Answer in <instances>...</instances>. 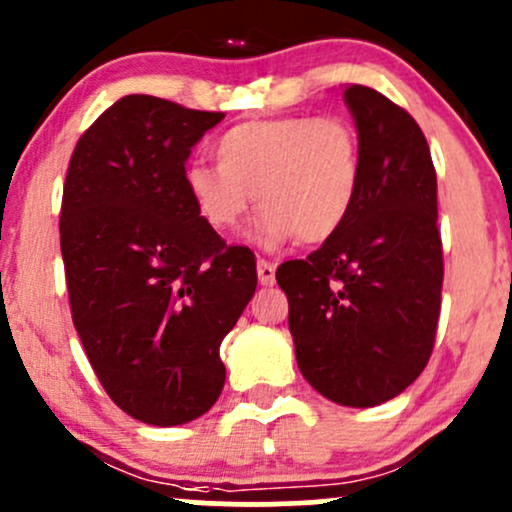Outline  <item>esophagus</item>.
<instances>
[{
    "label": "esophagus",
    "instance_id": "obj_1",
    "mask_svg": "<svg viewBox=\"0 0 512 512\" xmlns=\"http://www.w3.org/2000/svg\"><path fill=\"white\" fill-rule=\"evenodd\" d=\"M256 271H258V283H261V285L268 287V285L275 283V263L266 261V258H258Z\"/></svg>",
    "mask_w": 512,
    "mask_h": 512
}]
</instances>
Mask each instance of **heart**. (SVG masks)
Instances as JSON below:
<instances>
[{
  "instance_id": "1",
  "label": "heart",
  "mask_w": 512,
  "mask_h": 512,
  "mask_svg": "<svg viewBox=\"0 0 512 512\" xmlns=\"http://www.w3.org/2000/svg\"><path fill=\"white\" fill-rule=\"evenodd\" d=\"M217 166L193 162L183 188L212 232H237L251 205L263 208L256 241L324 244L341 232L363 191L360 132L346 118L246 120L215 142Z\"/></svg>"
}]
</instances>
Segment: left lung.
Returning a JSON list of instances; mask_svg holds the SVG:
<instances>
[{
	"label": "left lung",
	"mask_w": 512,
	"mask_h": 512,
	"mask_svg": "<svg viewBox=\"0 0 512 512\" xmlns=\"http://www.w3.org/2000/svg\"><path fill=\"white\" fill-rule=\"evenodd\" d=\"M365 176L353 215L307 261L275 271L304 380L341 406L384 404L428 365L440 317L438 179L401 106L350 84Z\"/></svg>",
	"instance_id": "left-lung-1"
}]
</instances>
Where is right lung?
Masks as SVG:
<instances>
[{
  "instance_id": "1",
  "label": "right lung",
  "mask_w": 512,
  "mask_h": 512,
  "mask_svg": "<svg viewBox=\"0 0 512 512\" xmlns=\"http://www.w3.org/2000/svg\"><path fill=\"white\" fill-rule=\"evenodd\" d=\"M225 113L130 94L79 137L60 210V249L77 329L118 409L181 426L225 387L222 338L256 290L249 246L200 222L183 171Z\"/></svg>"
}]
</instances>
